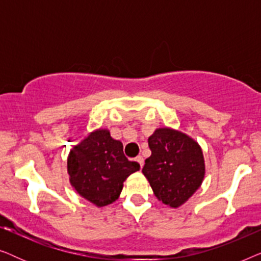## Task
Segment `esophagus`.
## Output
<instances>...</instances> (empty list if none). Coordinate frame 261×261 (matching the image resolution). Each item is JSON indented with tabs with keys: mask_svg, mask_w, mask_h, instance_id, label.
<instances>
[{
	"mask_svg": "<svg viewBox=\"0 0 261 261\" xmlns=\"http://www.w3.org/2000/svg\"><path fill=\"white\" fill-rule=\"evenodd\" d=\"M135 160L139 163V165H140V167L142 169V166H144V158H142L141 155H138L137 158H135Z\"/></svg>",
	"mask_w": 261,
	"mask_h": 261,
	"instance_id": "34e87169",
	"label": "esophagus"
}]
</instances>
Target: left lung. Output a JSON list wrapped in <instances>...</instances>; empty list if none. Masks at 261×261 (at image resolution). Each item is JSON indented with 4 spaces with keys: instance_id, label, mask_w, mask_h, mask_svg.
I'll list each match as a JSON object with an SVG mask.
<instances>
[{
    "instance_id": "left-lung-1",
    "label": "left lung",
    "mask_w": 261,
    "mask_h": 261,
    "mask_svg": "<svg viewBox=\"0 0 261 261\" xmlns=\"http://www.w3.org/2000/svg\"><path fill=\"white\" fill-rule=\"evenodd\" d=\"M151 156L142 173L155 197L178 208L201 187L205 173L202 149L194 139L171 128L155 129L148 138Z\"/></svg>"
}]
</instances>
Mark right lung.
Returning a JSON list of instances; mask_svg holds the SVG:
<instances>
[{
    "mask_svg": "<svg viewBox=\"0 0 261 261\" xmlns=\"http://www.w3.org/2000/svg\"><path fill=\"white\" fill-rule=\"evenodd\" d=\"M140 165L123 154V145L110 137L109 130L92 132L73 146L67 158L70 183L82 197L97 206L115 202L123 181Z\"/></svg>",
    "mask_w": 261,
    "mask_h": 261,
    "instance_id": "add662e5",
    "label": "right lung"
}]
</instances>
